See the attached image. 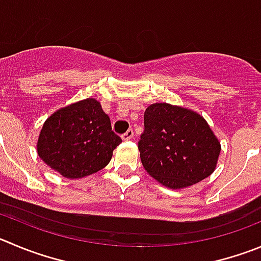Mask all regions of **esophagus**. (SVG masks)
I'll use <instances>...</instances> for the list:
<instances>
[{"label":"esophagus","instance_id":"esophagus-1","mask_svg":"<svg viewBox=\"0 0 261 261\" xmlns=\"http://www.w3.org/2000/svg\"><path fill=\"white\" fill-rule=\"evenodd\" d=\"M133 135H135V133H133L132 129H128V130H126V132L124 133V135H121V138H123L124 141L132 140V138H133Z\"/></svg>","mask_w":261,"mask_h":261}]
</instances>
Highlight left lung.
I'll return each mask as SVG.
<instances>
[{"label":"left lung","mask_w":261,"mask_h":261,"mask_svg":"<svg viewBox=\"0 0 261 261\" xmlns=\"http://www.w3.org/2000/svg\"><path fill=\"white\" fill-rule=\"evenodd\" d=\"M138 142L146 172L173 190L201 182L214 172L220 142L206 120L188 109L152 103L145 111Z\"/></svg>","instance_id":"left-lung-1"}]
</instances>
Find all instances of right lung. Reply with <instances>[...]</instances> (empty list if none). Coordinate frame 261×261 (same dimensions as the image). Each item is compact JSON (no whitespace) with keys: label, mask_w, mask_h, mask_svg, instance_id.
Masks as SVG:
<instances>
[{"label":"right lung","mask_w":261,"mask_h":261,"mask_svg":"<svg viewBox=\"0 0 261 261\" xmlns=\"http://www.w3.org/2000/svg\"><path fill=\"white\" fill-rule=\"evenodd\" d=\"M120 142L100 102L87 98L60 109L44 121L37 152L51 169L76 179L105 168Z\"/></svg>","instance_id":"obj_1"}]
</instances>
